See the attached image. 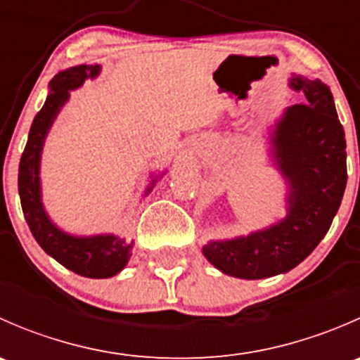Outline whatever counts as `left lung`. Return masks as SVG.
<instances>
[{
    "instance_id": "1",
    "label": "left lung",
    "mask_w": 360,
    "mask_h": 360,
    "mask_svg": "<svg viewBox=\"0 0 360 360\" xmlns=\"http://www.w3.org/2000/svg\"><path fill=\"white\" fill-rule=\"evenodd\" d=\"M303 103L275 125L274 158L289 186L288 216L248 237L214 240L203 256L223 274L266 278L301 263L326 237L347 186V143L331 89L321 79L291 78Z\"/></svg>"
}]
</instances>
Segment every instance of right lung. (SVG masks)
<instances>
[{
	"label": "right lung",
	"mask_w": 360,
	"mask_h": 360,
	"mask_svg": "<svg viewBox=\"0 0 360 360\" xmlns=\"http://www.w3.org/2000/svg\"><path fill=\"white\" fill-rule=\"evenodd\" d=\"M101 72L99 64H82L57 72L50 82V94L38 115L32 120L27 144L19 165V195L22 212L32 237L49 256L63 266L82 277L108 278L125 268L130 257L132 244L115 235L96 237H75L64 233L46 216L41 203L39 186V160L45 137L56 120L57 112L69 99V90L82 86L86 78H96ZM153 184V183H151Z\"/></svg>",
	"instance_id": "1"
}]
</instances>
